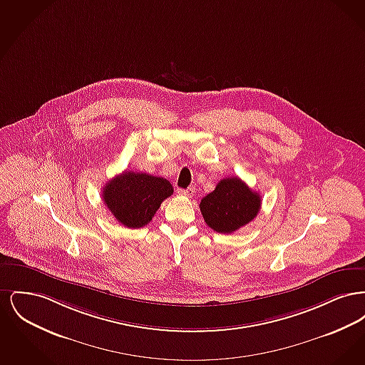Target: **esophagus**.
I'll use <instances>...</instances> for the list:
<instances>
[{
	"mask_svg": "<svg viewBox=\"0 0 365 365\" xmlns=\"http://www.w3.org/2000/svg\"><path fill=\"white\" fill-rule=\"evenodd\" d=\"M178 194L179 195H182V197H192V194H194V189L192 187H189V189H178Z\"/></svg>",
	"mask_w": 365,
	"mask_h": 365,
	"instance_id": "esophagus-1",
	"label": "esophagus"
}]
</instances>
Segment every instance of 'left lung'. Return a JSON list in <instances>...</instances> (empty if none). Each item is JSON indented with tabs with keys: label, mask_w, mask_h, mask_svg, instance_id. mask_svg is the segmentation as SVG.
<instances>
[{
	"label": "left lung",
	"mask_w": 365,
	"mask_h": 365,
	"mask_svg": "<svg viewBox=\"0 0 365 365\" xmlns=\"http://www.w3.org/2000/svg\"><path fill=\"white\" fill-rule=\"evenodd\" d=\"M261 197L240 178H225L200 202L205 223L213 231L231 234L250 223L260 212Z\"/></svg>",
	"instance_id": "8db88e82"
}]
</instances>
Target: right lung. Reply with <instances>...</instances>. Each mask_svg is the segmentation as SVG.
<instances>
[{"label":"right lung","mask_w":365,"mask_h":365,"mask_svg":"<svg viewBox=\"0 0 365 365\" xmlns=\"http://www.w3.org/2000/svg\"><path fill=\"white\" fill-rule=\"evenodd\" d=\"M173 192L171 183L161 176L124 171L105 185L103 200L123 226L140 228Z\"/></svg>","instance_id":"1"}]
</instances>
